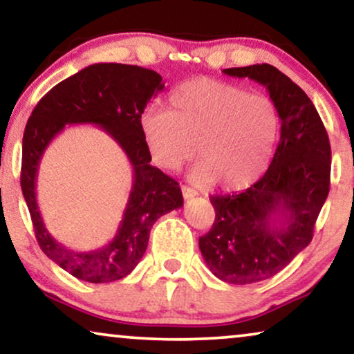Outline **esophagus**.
I'll return each instance as SVG.
<instances>
[{
  "label": "esophagus",
  "mask_w": 354,
  "mask_h": 354,
  "mask_svg": "<svg viewBox=\"0 0 354 354\" xmlns=\"http://www.w3.org/2000/svg\"><path fill=\"white\" fill-rule=\"evenodd\" d=\"M182 195H183V198H185V200H190V198H195L198 195V192L192 187L182 185Z\"/></svg>",
  "instance_id": "1"
}]
</instances>
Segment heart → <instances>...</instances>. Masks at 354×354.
<instances>
[{"instance_id":"heart-1","label":"heart","mask_w":354,"mask_h":354,"mask_svg":"<svg viewBox=\"0 0 354 354\" xmlns=\"http://www.w3.org/2000/svg\"><path fill=\"white\" fill-rule=\"evenodd\" d=\"M140 129L153 164L177 171L198 153V183L236 190L269 166L279 138L277 106L263 93L211 79L185 82L169 96V111L149 108Z\"/></svg>"}]
</instances>
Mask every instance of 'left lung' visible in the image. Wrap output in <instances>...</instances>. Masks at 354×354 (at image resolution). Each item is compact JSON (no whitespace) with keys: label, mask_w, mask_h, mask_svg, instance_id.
Instances as JSON below:
<instances>
[{"label":"left lung","mask_w":354,"mask_h":354,"mask_svg":"<svg viewBox=\"0 0 354 354\" xmlns=\"http://www.w3.org/2000/svg\"><path fill=\"white\" fill-rule=\"evenodd\" d=\"M258 82L277 106L280 142L263 177L241 193L209 200L216 221L200 250L217 279L234 285L280 272L311 243L330 187V142L313 101L270 64L224 69Z\"/></svg>","instance_id":"8db88e82"}]
</instances>
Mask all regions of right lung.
Returning a JSON list of instances; mask_svg holds the SVG:
<instances>
[{
  "instance_id": "add662e5",
  "label": "right lung",
  "mask_w": 354,
  "mask_h": 354,
  "mask_svg": "<svg viewBox=\"0 0 354 354\" xmlns=\"http://www.w3.org/2000/svg\"><path fill=\"white\" fill-rule=\"evenodd\" d=\"M162 88V77L151 69L100 62L53 86L27 120L21 187L37 241L48 258L77 279L91 283L124 279L143 258L154 222L183 206L178 183L149 164L151 159L140 129L147 103ZM66 123H95L104 128L128 154L134 169L133 190L118 234L113 242L95 252H74L57 244L42 224L36 205V172L41 156Z\"/></svg>"
}]
</instances>
